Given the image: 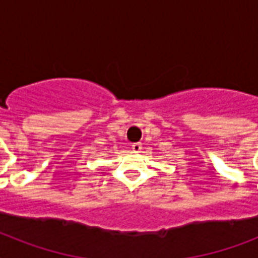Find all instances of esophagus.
Listing matches in <instances>:
<instances>
[{
  "instance_id": "1",
  "label": "esophagus",
  "mask_w": 258,
  "mask_h": 258,
  "mask_svg": "<svg viewBox=\"0 0 258 258\" xmlns=\"http://www.w3.org/2000/svg\"><path fill=\"white\" fill-rule=\"evenodd\" d=\"M131 149H133L134 153H141V150L143 149V147H142V143L137 142V143H133V145H131Z\"/></svg>"
}]
</instances>
